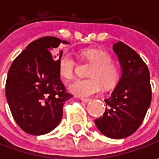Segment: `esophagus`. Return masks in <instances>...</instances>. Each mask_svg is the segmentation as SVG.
<instances>
[{"mask_svg":"<svg viewBox=\"0 0 159 159\" xmlns=\"http://www.w3.org/2000/svg\"><path fill=\"white\" fill-rule=\"evenodd\" d=\"M81 101L84 102H89L90 101V99H89V98H81Z\"/></svg>","mask_w":159,"mask_h":159,"instance_id":"1","label":"esophagus"}]
</instances>
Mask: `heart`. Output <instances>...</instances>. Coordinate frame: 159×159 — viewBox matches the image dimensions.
<instances>
[{
  "mask_svg": "<svg viewBox=\"0 0 159 159\" xmlns=\"http://www.w3.org/2000/svg\"><path fill=\"white\" fill-rule=\"evenodd\" d=\"M81 56L93 64L89 70L88 80H77L69 86L72 94L80 97H89L98 94L102 90V84L110 89L119 80V70L111 63V56L103 50L96 48H86ZM75 60L71 54L64 51L58 59V70L60 75L65 80H71L74 73Z\"/></svg>",
  "mask_w": 159,
  "mask_h": 159,
  "instance_id": "1",
  "label": "heart"
}]
</instances>
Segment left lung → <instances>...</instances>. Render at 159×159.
Segmentation results:
<instances>
[{
	"label": "left lung",
	"instance_id": "1",
	"mask_svg": "<svg viewBox=\"0 0 159 159\" xmlns=\"http://www.w3.org/2000/svg\"><path fill=\"white\" fill-rule=\"evenodd\" d=\"M122 75L111 96L107 108L95 124L102 134L111 139L128 137L139 128L151 102L150 71L141 57L122 41L113 44Z\"/></svg>",
	"mask_w": 159,
	"mask_h": 159
}]
</instances>
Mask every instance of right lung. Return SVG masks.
<instances>
[{
    "instance_id": "1",
    "label": "right lung",
    "mask_w": 159,
    "mask_h": 159,
    "mask_svg": "<svg viewBox=\"0 0 159 159\" xmlns=\"http://www.w3.org/2000/svg\"><path fill=\"white\" fill-rule=\"evenodd\" d=\"M61 43L69 42L52 36L31 42L8 72L5 92L11 114L22 130L33 135L55 129L63 117L64 102L72 97L61 80L58 59L51 55Z\"/></svg>"
}]
</instances>
